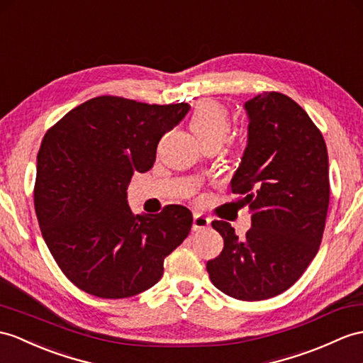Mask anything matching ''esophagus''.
Instances as JSON below:
<instances>
[{
	"mask_svg": "<svg viewBox=\"0 0 363 363\" xmlns=\"http://www.w3.org/2000/svg\"><path fill=\"white\" fill-rule=\"evenodd\" d=\"M211 220L201 214H194V222H192V229L194 231H203V229L209 228Z\"/></svg>",
	"mask_w": 363,
	"mask_h": 363,
	"instance_id": "obj_1",
	"label": "esophagus"
}]
</instances>
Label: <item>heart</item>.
Here are the masks:
<instances>
[{"mask_svg":"<svg viewBox=\"0 0 363 363\" xmlns=\"http://www.w3.org/2000/svg\"><path fill=\"white\" fill-rule=\"evenodd\" d=\"M189 126L203 146H222L231 134L229 112L216 101H201L192 112Z\"/></svg>","mask_w":363,"mask_h":363,"instance_id":"obj_1","label":"heart"}]
</instances>
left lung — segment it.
Returning a JSON list of instances; mask_svg holds the SVG:
<instances>
[{"label": "left lung", "mask_w": 363, "mask_h": 363, "mask_svg": "<svg viewBox=\"0 0 363 363\" xmlns=\"http://www.w3.org/2000/svg\"><path fill=\"white\" fill-rule=\"evenodd\" d=\"M248 145L231 180L251 212L245 238L223 220L212 228L223 251L206 263L216 288L238 300H264L293 286L322 242L330 205L328 151L300 106L279 92L245 103Z\"/></svg>", "instance_id": "8db88e82"}]
</instances>
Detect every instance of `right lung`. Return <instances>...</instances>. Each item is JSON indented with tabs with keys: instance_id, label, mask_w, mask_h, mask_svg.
<instances>
[{
	"instance_id": "right-lung-1",
	"label": "right lung",
	"mask_w": 363,
	"mask_h": 363,
	"mask_svg": "<svg viewBox=\"0 0 363 363\" xmlns=\"http://www.w3.org/2000/svg\"><path fill=\"white\" fill-rule=\"evenodd\" d=\"M188 103L146 104L103 95L67 112L44 135L37 157L35 211L60 269L84 293L125 298L154 286L163 263L188 237L180 205L134 214L128 186L155 162L157 145L188 113Z\"/></svg>"
}]
</instances>
